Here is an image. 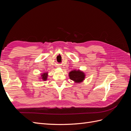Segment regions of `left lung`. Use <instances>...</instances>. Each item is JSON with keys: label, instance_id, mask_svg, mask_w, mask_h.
Segmentation results:
<instances>
[{"label": "left lung", "instance_id": "1", "mask_svg": "<svg viewBox=\"0 0 131 131\" xmlns=\"http://www.w3.org/2000/svg\"><path fill=\"white\" fill-rule=\"evenodd\" d=\"M69 78L73 81L76 82H82L85 79V74L80 70H72L69 73Z\"/></svg>", "mask_w": 131, "mask_h": 131}]
</instances>
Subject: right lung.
I'll list each match as a JSON object with an SVG mask.
<instances>
[{
  "instance_id": "right-lung-1",
  "label": "right lung",
  "mask_w": 131,
  "mask_h": 131,
  "mask_svg": "<svg viewBox=\"0 0 131 131\" xmlns=\"http://www.w3.org/2000/svg\"><path fill=\"white\" fill-rule=\"evenodd\" d=\"M41 79L43 80H47V73H43L41 75Z\"/></svg>"
}]
</instances>
